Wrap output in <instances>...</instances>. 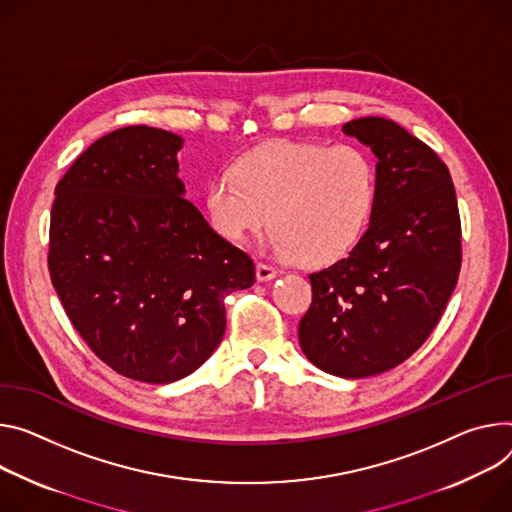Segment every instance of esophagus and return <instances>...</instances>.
Listing matches in <instances>:
<instances>
[{
	"mask_svg": "<svg viewBox=\"0 0 512 512\" xmlns=\"http://www.w3.org/2000/svg\"><path fill=\"white\" fill-rule=\"evenodd\" d=\"M277 275V269L267 265V263H257V280L259 282H269Z\"/></svg>",
	"mask_w": 512,
	"mask_h": 512,
	"instance_id": "obj_1",
	"label": "esophagus"
}]
</instances>
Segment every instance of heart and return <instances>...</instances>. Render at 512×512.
<instances>
[{"mask_svg": "<svg viewBox=\"0 0 512 512\" xmlns=\"http://www.w3.org/2000/svg\"><path fill=\"white\" fill-rule=\"evenodd\" d=\"M374 200L376 165L363 149L290 141L247 153L206 190L210 220L224 239L243 243L275 220L271 251L314 265L357 243Z\"/></svg>", "mask_w": 512, "mask_h": 512, "instance_id": "b5f03b06", "label": "heart"}]
</instances>
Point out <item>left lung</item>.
I'll return each instance as SVG.
<instances>
[{"instance_id": "1", "label": "left lung", "mask_w": 512, "mask_h": 512, "mask_svg": "<svg viewBox=\"0 0 512 512\" xmlns=\"http://www.w3.org/2000/svg\"><path fill=\"white\" fill-rule=\"evenodd\" d=\"M343 132L378 157L376 200L349 255L308 275L298 339L327 374L367 378L408 359L437 327L461 267V220L449 169L429 145L378 116Z\"/></svg>"}]
</instances>
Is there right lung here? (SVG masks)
<instances>
[{
    "label": "right lung",
    "mask_w": 512,
    "mask_h": 512,
    "mask_svg": "<svg viewBox=\"0 0 512 512\" xmlns=\"http://www.w3.org/2000/svg\"><path fill=\"white\" fill-rule=\"evenodd\" d=\"M181 138L114 130L55 188L49 273L87 347L120 376L169 384L218 347L224 298L255 284L253 259L183 198Z\"/></svg>",
    "instance_id": "add662e5"
}]
</instances>
